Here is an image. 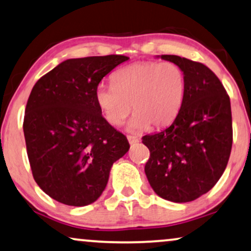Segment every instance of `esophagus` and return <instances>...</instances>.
I'll return each mask as SVG.
<instances>
[{"mask_svg":"<svg viewBox=\"0 0 251 251\" xmlns=\"http://www.w3.org/2000/svg\"><path fill=\"white\" fill-rule=\"evenodd\" d=\"M127 140H128V142L131 143V145H135V143H138L140 141L138 136H134V135H128Z\"/></svg>","mask_w":251,"mask_h":251,"instance_id":"esophagus-1","label":"esophagus"}]
</instances>
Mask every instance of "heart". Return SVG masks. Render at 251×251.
Returning a JSON list of instances; mask_svg holds the SVG:
<instances>
[{
    "instance_id": "heart-1",
    "label": "heart",
    "mask_w": 251,
    "mask_h": 251,
    "mask_svg": "<svg viewBox=\"0 0 251 251\" xmlns=\"http://www.w3.org/2000/svg\"><path fill=\"white\" fill-rule=\"evenodd\" d=\"M186 96V76L172 62H140L113 73L111 85L100 83L95 100L106 122L119 126L131 112L129 132L165 127L179 115Z\"/></svg>"
}]
</instances>
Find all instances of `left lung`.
I'll return each instance as SVG.
<instances>
[{
	"label": "left lung",
	"instance_id": "8db88e82",
	"mask_svg": "<svg viewBox=\"0 0 251 251\" xmlns=\"http://www.w3.org/2000/svg\"><path fill=\"white\" fill-rule=\"evenodd\" d=\"M157 57L182 69L186 96L169 127L142 138L150 151L145 172L157 195L186 203L208 193L228 163L233 141L229 96L202 63L176 55Z\"/></svg>",
	"mask_w": 251,
	"mask_h": 251
}]
</instances>
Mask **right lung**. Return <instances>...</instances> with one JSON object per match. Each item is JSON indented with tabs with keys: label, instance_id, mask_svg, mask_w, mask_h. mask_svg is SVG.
Listing matches in <instances>:
<instances>
[{
	"label": "right lung",
	"instance_id": "obj_1",
	"mask_svg": "<svg viewBox=\"0 0 251 251\" xmlns=\"http://www.w3.org/2000/svg\"><path fill=\"white\" fill-rule=\"evenodd\" d=\"M127 56L66 59L40 78L26 104L24 135L33 178L59 203L95 202L113 163L129 149L126 136L103 118L96 87Z\"/></svg>",
	"mask_w": 251,
	"mask_h": 251
}]
</instances>
